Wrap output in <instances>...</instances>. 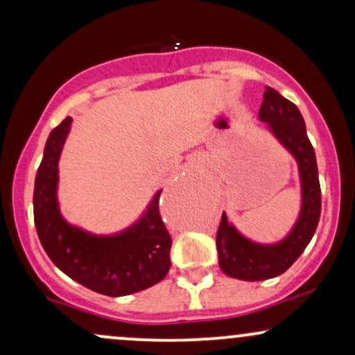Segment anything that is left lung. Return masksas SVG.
Here are the masks:
<instances>
[{"label": "left lung", "instance_id": "left-lung-1", "mask_svg": "<svg viewBox=\"0 0 355 355\" xmlns=\"http://www.w3.org/2000/svg\"><path fill=\"white\" fill-rule=\"evenodd\" d=\"M259 120L295 158L299 166L302 205L295 225L277 243H257L243 237L223 211L217 230L218 266L223 274L239 280L274 279L284 274L309 245L320 218V183L313 146L305 132L302 113L292 101L267 87Z\"/></svg>", "mask_w": 355, "mask_h": 355}]
</instances>
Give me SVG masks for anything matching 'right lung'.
<instances>
[{
	"label": "right lung",
	"mask_w": 355,
	"mask_h": 355,
	"mask_svg": "<svg viewBox=\"0 0 355 355\" xmlns=\"http://www.w3.org/2000/svg\"><path fill=\"white\" fill-rule=\"evenodd\" d=\"M67 116L51 130L36 172L33 214L40 242L63 274L108 297L145 291L165 279L170 268V239L158 210L162 190L128 229L115 235H95L71 225L58 205V162L71 128Z\"/></svg>",
	"instance_id": "add662e5"
}]
</instances>
